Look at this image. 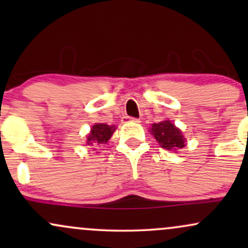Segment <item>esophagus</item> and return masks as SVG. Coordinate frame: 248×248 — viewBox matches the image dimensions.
Listing matches in <instances>:
<instances>
[{
  "instance_id": "obj_1",
  "label": "esophagus",
  "mask_w": 248,
  "mask_h": 248,
  "mask_svg": "<svg viewBox=\"0 0 248 248\" xmlns=\"http://www.w3.org/2000/svg\"><path fill=\"white\" fill-rule=\"evenodd\" d=\"M127 120H129V121H132V122H140V119H138V118H130V116H126V118H124L122 121L126 122Z\"/></svg>"
}]
</instances>
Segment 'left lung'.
Masks as SVG:
<instances>
[{
	"instance_id": "obj_1",
	"label": "left lung",
	"mask_w": 248,
	"mask_h": 248,
	"mask_svg": "<svg viewBox=\"0 0 248 248\" xmlns=\"http://www.w3.org/2000/svg\"><path fill=\"white\" fill-rule=\"evenodd\" d=\"M150 132L156 139V141L167 150H175L186 146V139L182 135L181 130L175 127L170 120H164L158 124H154Z\"/></svg>"
}]
</instances>
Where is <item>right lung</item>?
Instances as JSON below:
<instances>
[{
    "mask_svg": "<svg viewBox=\"0 0 248 248\" xmlns=\"http://www.w3.org/2000/svg\"><path fill=\"white\" fill-rule=\"evenodd\" d=\"M114 130L115 127L113 126L110 127L106 124H95L87 136V144L92 146V144L107 143Z\"/></svg>",
    "mask_w": 248,
    "mask_h": 248,
    "instance_id": "obj_1",
    "label": "right lung"
}]
</instances>
